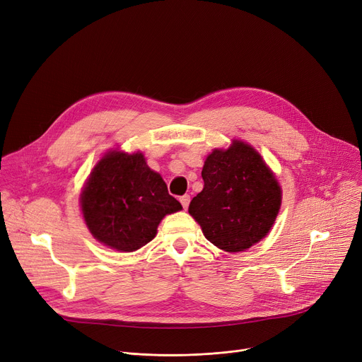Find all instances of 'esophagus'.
<instances>
[{"label": "esophagus", "instance_id": "1", "mask_svg": "<svg viewBox=\"0 0 362 362\" xmlns=\"http://www.w3.org/2000/svg\"><path fill=\"white\" fill-rule=\"evenodd\" d=\"M189 202H191V197H189V195H183V197H180V204H182V206L185 208V210H187Z\"/></svg>", "mask_w": 362, "mask_h": 362}]
</instances>
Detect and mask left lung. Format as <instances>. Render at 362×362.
I'll return each mask as SVG.
<instances>
[{
	"mask_svg": "<svg viewBox=\"0 0 362 362\" xmlns=\"http://www.w3.org/2000/svg\"><path fill=\"white\" fill-rule=\"evenodd\" d=\"M204 189L189 214L204 236L226 252H240L267 236L281 205V189L270 167L246 142L214 149L202 168Z\"/></svg>",
	"mask_w": 362,
	"mask_h": 362,
	"instance_id": "8db88e82",
	"label": "left lung"
}]
</instances>
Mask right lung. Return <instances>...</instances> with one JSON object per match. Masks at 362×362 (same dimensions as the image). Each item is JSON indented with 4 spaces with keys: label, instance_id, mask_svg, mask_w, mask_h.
Returning <instances> with one entry per match:
<instances>
[{
    "label": "right lung",
    "instance_id": "obj_1",
    "mask_svg": "<svg viewBox=\"0 0 362 362\" xmlns=\"http://www.w3.org/2000/svg\"><path fill=\"white\" fill-rule=\"evenodd\" d=\"M89 232L120 252H133L157 235L160 221L182 210L142 152L110 151L90 171L81 194Z\"/></svg>",
    "mask_w": 362,
    "mask_h": 362
}]
</instances>
